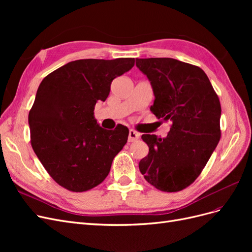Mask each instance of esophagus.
I'll return each instance as SVG.
<instances>
[{
	"instance_id": "34e87169",
	"label": "esophagus",
	"mask_w": 252,
	"mask_h": 252,
	"mask_svg": "<svg viewBox=\"0 0 252 252\" xmlns=\"http://www.w3.org/2000/svg\"><path fill=\"white\" fill-rule=\"evenodd\" d=\"M139 138H140V133L132 130V129H131V130H129V134H128V142L129 143L139 140Z\"/></svg>"
}]
</instances>
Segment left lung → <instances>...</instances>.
I'll return each instance as SVG.
<instances>
[{
  "mask_svg": "<svg viewBox=\"0 0 252 252\" xmlns=\"http://www.w3.org/2000/svg\"><path fill=\"white\" fill-rule=\"evenodd\" d=\"M136 66L154 88L151 112L172 122L165 139L142 135L149 154L140 171L161 191H181L201 174L220 139L219 96L197 66L170 58L136 59Z\"/></svg>",
  "mask_w": 252,
  "mask_h": 252,
  "instance_id": "left-lung-1",
  "label": "left lung"
}]
</instances>
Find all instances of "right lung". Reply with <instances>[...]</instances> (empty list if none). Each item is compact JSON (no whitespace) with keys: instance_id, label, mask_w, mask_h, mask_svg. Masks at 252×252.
Masks as SVG:
<instances>
[{"instance_id":"add662e5","label":"right lung","mask_w":252,"mask_h":252,"mask_svg":"<svg viewBox=\"0 0 252 252\" xmlns=\"http://www.w3.org/2000/svg\"><path fill=\"white\" fill-rule=\"evenodd\" d=\"M133 58L69 62L45 77L29 111L30 143L56 183L87 191L107 177L127 143L128 128L106 130L96 124V102L105 101L113 79L130 70Z\"/></svg>"}]
</instances>
